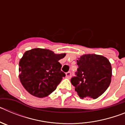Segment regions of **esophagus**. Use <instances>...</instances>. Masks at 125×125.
Segmentation results:
<instances>
[{
  "label": "esophagus",
  "mask_w": 125,
  "mask_h": 125,
  "mask_svg": "<svg viewBox=\"0 0 125 125\" xmlns=\"http://www.w3.org/2000/svg\"><path fill=\"white\" fill-rule=\"evenodd\" d=\"M71 72H68V73H66V78H70V77H71Z\"/></svg>",
  "instance_id": "esophagus-1"
}]
</instances>
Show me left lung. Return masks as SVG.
Returning a JSON list of instances; mask_svg holds the SVG:
<instances>
[{"label": "left lung", "instance_id": "8db88e82", "mask_svg": "<svg viewBox=\"0 0 125 125\" xmlns=\"http://www.w3.org/2000/svg\"><path fill=\"white\" fill-rule=\"evenodd\" d=\"M76 76L71 82L80 98L100 97L108 89L112 76L110 62L106 57L95 54L81 56L77 60Z\"/></svg>", "mask_w": 125, "mask_h": 125}]
</instances>
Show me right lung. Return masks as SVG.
I'll return each mask as SVG.
<instances>
[{"label": "right lung", "instance_id": "1", "mask_svg": "<svg viewBox=\"0 0 125 125\" xmlns=\"http://www.w3.org/2000/svg\"><path fill=\"white\" fill-rule=\"evenodd\" d=\"M66 53L55 54L49 49L34 48L27 51L19 61L20 81L34 96L42 98L57 88L66 74L61 71L60 59Z\"/></svg>", "mask_w": 125, "mask_h": 125}]
</instances>
